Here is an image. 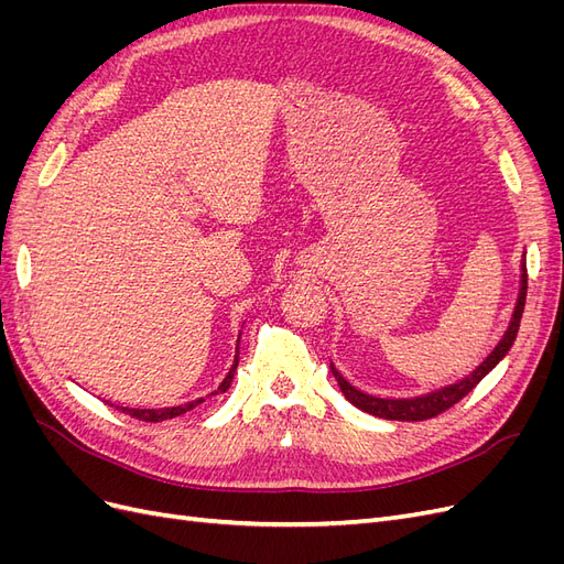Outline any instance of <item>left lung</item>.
I'll return each mask as SVG.
<instances>
[{
	"mask_svg": "<svg viewBox=\"0 0 564 564\" xmlns=\"http://www.w3.org/2000/svg\"><path fill=\"white\" fill-rule=\"evenodd\" d=\"M524 299H527V263H524V253H522L520 292H518L513 315H510V322H508V329L503 332L501 340L497 346H494V350L485 357V360L477 365L466 379H460L456 383L442 386L437 390H431V392H425V395H416V398H377V395H369V392H362V390H357L355 386H350L344 379V373H340L332 362L334 379L338 381L340 390H344L346 400L350 404H355L357 409H362V412L371 414V416L388 419V421H423V419L437 416L440 412H445V409L456 404L460 398L468 395V392L503 360L506 352L510 350V346H513V340L518 336L520 317H522V311H524Z\"/></svg>",
	"mask_w": 564,
	"mask_h": 564,
	"instance_id": "8db88e82",
	"label": "left lung"
}]
</instances>
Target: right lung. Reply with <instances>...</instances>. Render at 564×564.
<instances>
[{
  "instance_id": "add662e5",
  "label": "right lung",
  "mask_w": 564,
  "mask_h": 564,
  "mask_svg": "<svg viewBox=\"0 0 564 564\" xmlns=\"http://www.w3.org/2000/svg\"><path fill=\"white\" fill-rule=\"evenodd\" d=\"M237 362H240V340H237V348H235V360H232V365H230V369H228V373H226V379L220 381V386L212 392V395H218V392H226L228 388H230V383H232V377H235V371H237ZM204 402V398H199V400H193V402H187V404H178V406H164V409H133V406H119V404H115L117 409H122L124 414H129V416H133V419H139V421H166V419H176V416H181V414H185V412H191V409H195L197 404H202Z\"/></svg>"
}]
</instances>
